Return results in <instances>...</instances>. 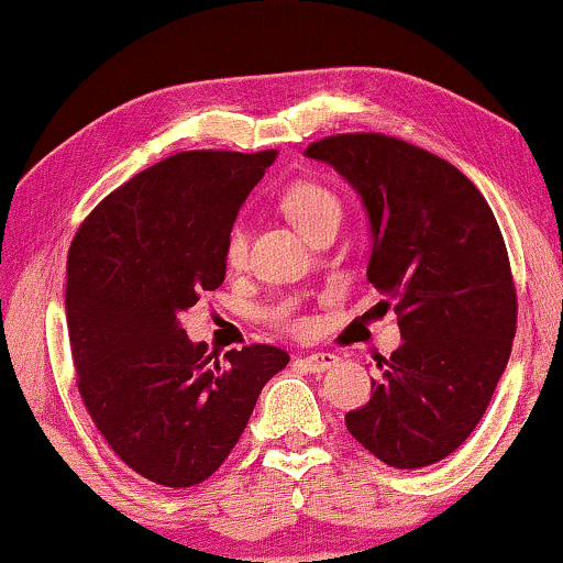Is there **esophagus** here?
I'll return each mask as SVG.
<instances>
[{
	"instance_id": "obj_1",
	"label": "esophagus",
	"mask_w": 563,
	"mask_h": 563,
	"mask_svg": "<svg viewBox=\"0 0 563 563\" xmlns=\"http://www.w3.org/2000/svg\"><path fill=\"white\" fill-rule=\"evenodd\" d=\"M295 364H299L305 372H310V374H322V372H328L330 366L338 364V356H333V353H310V356L297 358Z\"/></svg>"
}]
</instances>
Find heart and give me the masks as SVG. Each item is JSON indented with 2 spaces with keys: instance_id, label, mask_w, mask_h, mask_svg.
Returning <instances> with one entry per match:
<instances>
[{
  "instance_id": "obj_1",
  "label": "heart",
  "mask_w": 563,
  "mask_h": 563,
  "mask_svg": "<svg viewBox=\"0 0 563 563\" xmlns=\"http://www.w3.org/2000/svg\"><path fill=\"white\" fill-rule=\"evenodd\" d=\"M282 210L287 212V218L295 222L299 233L310 238L314 230H318L322 222L328 220H341L343 205L341 197L335 195L333 189H328L325 184L318 181H297L282 195ZM245 253H249V235H245L243 225H233L225 238V261L230 268L243 266ZM279 322L287 328H305L302 320H297L291 314L289 307H284L279 312Z\"/></svg>"
}]
</instances>
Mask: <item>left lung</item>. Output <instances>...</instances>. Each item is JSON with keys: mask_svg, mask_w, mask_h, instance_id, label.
I'll return each instance as SVG.
<instances>
[{"mask_svg": "<svg viewBox=\"0 0 563 563\" xmlns=\"http://www.w3.org/2000/svg\"><path fill=\"white\" fill-rule=\"evenodd\" d=\"M358 191L372 225L366 276L395 299L402 345L345 428L395 468L459 449L487 410L512 351L518 297L510 258L482 191L449 161L382 133L307 145Z\"/></svg>", "mask_w": 563, "mask_h": 563, "instance_id": "1", "label": "left lung"}]
</instances>
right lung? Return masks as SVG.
<instances>
[{
	"label": "right lung",
	"mask_w": 563,
	"mask_h": 563,
	"mask_svg": "<svg viewBox=\"0 0 563 563\" xmlns=\"http://www.w3.org/2000/svg\"><path fill=\"white\" fill-rule=\"evenodd\" d=\"M276 151H184L133 176L76 230L66 322L76 384L110 449L145 479L195 487L235 449L276 345L207 351L181 312L225 279V238Z\"/></svg>",
	"instance_id": "add662e5"
}]
</instances>
